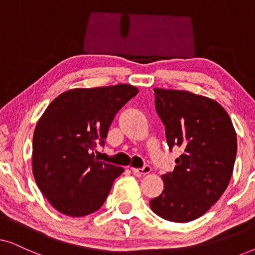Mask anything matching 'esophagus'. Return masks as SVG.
Segmentation results:
<instances>
[{
  "mask_svg": "<svg viewBox=\"0 0 255 255\" xmlns=\"http://www.w3.org/2000/svg\"><path fill=\"white\" fill-rule=\"evenodd\" d=\"M132 172H133L134 175H138V176H141V175H146V174H149L151 173V167L149 166H144L142 168H134V167H132Z\"/></svg>",
  "mask_w": 255,
  "mask_h": 255,
  "instance_id": "esophagus-1",
  "label": "esophagus"
}]
</instances>
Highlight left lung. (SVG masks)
<instances>
[{"label": "left lung", "mask_w": 255, "mask_h": 255, "mask_svg": "<svg viewBox=\"0 0 255 255\" xmlns=\"http://www.w3.org/2000/svg\"><path fill=\"white\" fill-rule=\"evenodd\" d=\"M155 109L166 128L169 149L181 147L163 190L149 201L153 212L169 222L203 216L229 186L237 154V133L218 102L187 90L154 88Z\"/></svg>", "instance_id": "1"}]
</instances>
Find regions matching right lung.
<instances>
[{"label": "right lung", "instance_id": "add662e5", "mask_svg": "<svg viewBox=\"0 0 255 255\" xmlns=\"http://www.w3.org/2000/svg\"><path fill=\"white\" fill-rule=\"evenodd\" d=\"M138 94L131 85L74 88L52 101L33 133L32 172L55 210L82 217L102 207L123 167L99 161L92 152L103 144L115 116Z\"/></svg>", "mask_w": 255, "mask_h": 255}]
</instances>
